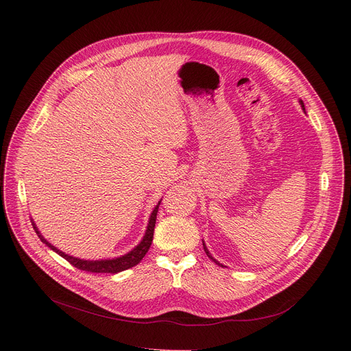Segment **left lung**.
Wrapping results in <instances>:
<instances>
[{
  "label": "left lung",
  "instance_id": "left-lung-1",
  "mask_svg": "<svg viewBox=\"0 0 351 351\" xmlns=\"http://www.w3.org/2000/svg\"><path fill=\"white\" fill-rule=\"evenodd\" d=\"M299 104H300V106H302V109H303V110H304V114H306V108H304V104H303V101H302V99H300V101H299ZM202 243H204V249H205V252H206V254H208V257H209V259H212V261H213V262H215V263H216V265H219V266H222V267H225V266H223V265H222V263H219V262H217V261H216V259H215V257H213V256H212V254H210V252H209V250H208V247H206V245H205V242H204V241H202Z\"/></svg>",
  "mask_w": 351,
  "mask_h": 351
}]
</instances>
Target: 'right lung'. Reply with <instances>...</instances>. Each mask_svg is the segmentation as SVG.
Masks as SVG:
<instances>
[{
  "mask_svg": "<svg viewBox=\"0 0 351 351\" xmlns=\"http://www.w3.org/2000/svg\"><path fill=\"white\" fill-rule=\"evenodd\" d=\"M162 199L158 202V205L154 208L151 216H149V222H147L145 234L142 237V241L132 249L129 250L128 253L119 256V257H114V259H99V261H86V259H80V257H73L71 254H66L65 252L60 250L58 247H55L53 245H51L47 239L41 234V232L36 228V225L34 223V220L31 219V223L34 226L35 233L38 234V237L41 239V242L45 243L48 247H51L55 253H58L61 257H64L65 261H68L72 266H75L77 269L85 270V271H92V273H119L123 271L126 269H131L134 266H136L142 259L143 256L146 254V252L149 250L152 241H154V230H155V223H156V215H158V209L160 205Z\"/></svg>",
  "mask_w": 351,
  "mask_h": 351,
  "instance_id": "add662e5",
  "label": "right lung"
}]
</instances>
